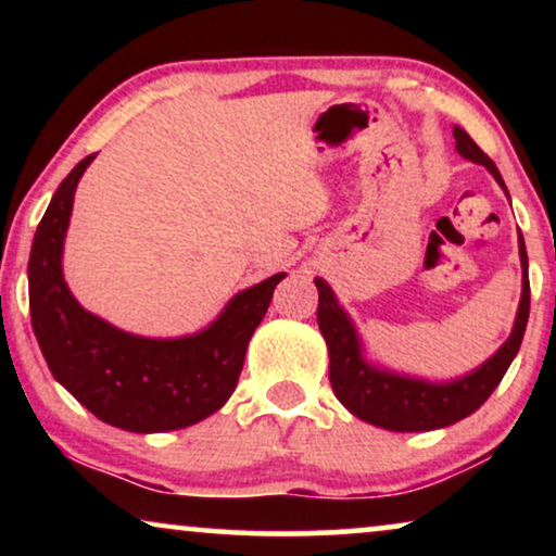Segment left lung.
I'll list each match as a JSON object with an SVG mask.
<instances>
[{
	"label": "left lung",
	"instance_id": "obj_1",
	"mask_svg": "<svg viewBox=\"0 0 556 556\" xmlns=\"http://www.w3.org/2000/svg\"><path fill=\"white\" fill-rule=\"evenodd\" d=\"M455 151L468 162L481 164L498 181L506 192L504 177L496 164L478 149V143L463 131L460 126L453 128ZM508 197V192H506ZM519 257H521V301L516 311L514 329L508 339L491 354L481 367L468 375L447 379V382H432V379L402 375V371L387 369L382 364L367 359L364 341L344 306H339L337 293L324 278H314L318 288V329H321L326 346H329V379L331 390L341 405L359 420L377 425V428L392 432H422L438 430L447 425L473 415L491 392L496 390L506 369L511 367L514 356L519 354L523 331L529 321V261L527 245L519 232Z\"/></svg>",
	"mask_w": 556,
	"mask_h": 556
}]
</instances>
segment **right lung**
I'll list each match as a JSON object with an SVG mask.
<instances>
[{
  "label": "right lung",
  "mask_w": 556,
  "mask_h": 556,
  "mask_svg": "<svg viewBox=\"0 0 556 556\" xmlns=\"http://www.w3.org/2000/svg\"><path fill=\"white\" fill-rule=\"evenodd\" d=\"M96 154L75 164L37 225L29 253V314L52 377L98 420L128 432L181 430L230 400L250 337L286 273L235 293L202 331L174 339L128 333L75 301L63 248L75 189Z\"/></svg>",
  "instance_id": "1"
}]
</instances>
